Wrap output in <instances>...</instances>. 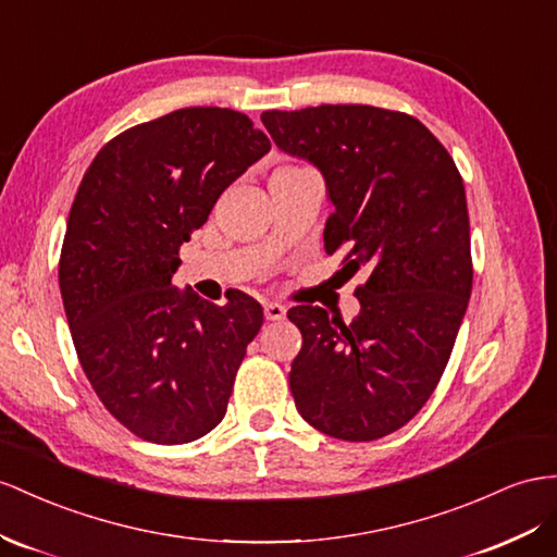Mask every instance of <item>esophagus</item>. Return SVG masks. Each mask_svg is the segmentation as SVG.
Returning <instances> with one entry per match:
<instances>
[{
    "instance_id": "34e87169",
    "label": "esophagus",
    "mask_w": 557,
    "mask_h": 557,
    "mask_svg": "<svg viewBox=\"0 0 557 557\" xmlns=\"http://www.w3.org/2000/svg\"><path fill=\"white\" fill-rule=\"evenodd\" d=\"M263 312H265L268 322H280V320L287 318V308L280 306V304H273V301L263 306Z\"/></svg>"
}]
</instances>
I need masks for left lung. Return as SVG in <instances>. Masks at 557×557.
Wrapping results in <instances>:
<instances>
[{
	"label": "left lung",
	"mask_w": 557,
	"mask_h": 557,
	"mask_svg": "<svg viewBox=\"0 0 557 557\" xmlns=\"http://www.w3.org/2000/svg\"><path fill=\"white\" fill-rule=\"evenodd\" d=\"M261 122L324 178V249H344V270L369 275L348 324L324 308L287 312L304 334L289 372L296 409L324 435L379 440L431 397L466 315L473 265L459 169L405 112L318 106Z\"/></svg>",
	"instance_id": "left-lung-1"
}]
</instances>
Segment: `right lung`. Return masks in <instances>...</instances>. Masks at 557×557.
<instances>
[{
    "label": "right lung",
    "mask_w": 557,
    "mask_h": 557,
    "mask_svg": "<svg viewBox=\"0 0 557 557\" xmlns=\"http://www.w3.org/2000/svg\"><path fill=\"white\" fill-rule=\"evenodd\" d=\"M270 150L242 112L183 108L94 157L67 216L59 284L84 374L122 425L183 445L221 423L263 308L174 287L178 249Z\"/></svg>",
    "instance_id": "obj_1"
}]
</instances>
